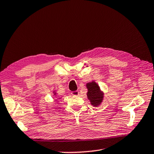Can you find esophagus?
Masks as SVG:
<instances>
[{
	"instance_id": "34e87169",
	"label": "esophagus",
	"mask_w": 154,
	"mask_h": 154,
	"mask_svg": "<svg viewBox=\"0 0 154 154\" xmlns=\"http://www.w3.org/2000/svg\"><path fill=\"white\" fill-rule=\"evenodd\" d=\"M71 94H72V95H73V96H78L79 94V91H73L72 92H71Z\"/></svg>"
}]
</instances>
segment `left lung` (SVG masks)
<instances>
[{
	"label": "left lung",
	"instance_id": "8db88e82",
	"mask_svg": "<svg viewBox=\"0 0 154 154\" xmlns=\"http://www.w3.org/2000/svg\"><path fill=\"white\" fill-rule=\"evenodd\" d=\"M88 88L87 97L90 100L91 104L94 106L99 105L103 98V94L100 92L98 85L95 82H92L87 85Z\"/></svg>",
	"mask_w": 154,
	"mask_h": 154
}]
</instances>
